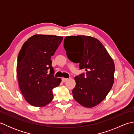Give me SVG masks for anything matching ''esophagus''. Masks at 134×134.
I'll return each mask as SVG.
<instances>
[{
	"label": "esophagus",
	"mask_w": 134,
	"mask_h": 134,
	"mask_svg": "<svg viewBox=\"0 0 134 134\" xmlns=\"http://www.w3.org/2000/svg\"><path fill=\"white\" fill-rule=\"evenodd\" d=\"M62 81L63 82H65L67 81H68L67 78H62Z\"/></svg>",
	"instance_id": "esophagus-1"
}]
</instances>
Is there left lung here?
Here are the masks:
<instances>
[{"mask_svg": "<svg viewBox=\"0 0 134 134\" xmlns=\"http://www.w3.org/2000/svg\"><path fill=\"white\" fill-rule=\"evenodd\" d=\"M64 48L68 58L75 63H79L80 69L86 71L85 74L74 78V98L86 108L98 105L106 97L114 82L112 58L101 42L91 36L65 37Z\"/></svg>", "mask_w": 134, "mask_h": 134, "instance_id": "obj_1", "label": "left lung"}]
</instances>
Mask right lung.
Returning <instances> with one entry per match:
<instances>
[{"label": "right lung", "mask_w": 134, "mask_h": 134, "mask_svg": "<svg viewBox=\"0 0 134 134\" xmlns=\"http://www.w3.org/2000/svg\"><path fill=\"white\" fill-rule=\"evenodd\" d=\"M63 37L36 35L23 44L18 54L16 74L19 86L28 103L42 107L53 99L52 89L61 79L54 76L51 57L53 56Z\"/></svg>", "instance_id": "1"}]
</instances>
